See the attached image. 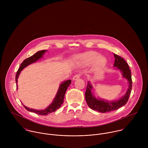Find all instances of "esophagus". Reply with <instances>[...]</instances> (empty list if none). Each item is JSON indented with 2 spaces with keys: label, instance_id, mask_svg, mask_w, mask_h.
<instances>
[{
  "label": "esophagus",
  "instance_id": "esophagus-1",
  "mask_svg": "<svg viewBox=\"0 0 148 148\" xmlns=\"http://www.w3.org/2000/svg\"><path fill=\"white\" fill-rule=\"evenodd\" d=\"M80 75L79 74L76 75H75V76L73 77V78H72V80H73V81L77 80H78V79L80 78Z\"/></svg>",
  "mask_w": 148,
  "mask_h": 148
}]
</instances>
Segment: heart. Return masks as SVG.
<instances>
[{
    "mask_svg": "<svg viewBox=\"0 0 148 148\" xmlns=\"http://www.w3.org/2000/svg\"><path fill=\"white\" fill-rule=\"evenodd\" d=\"M76 59L77 62L83 65H89L92 63L97 68L103 67L107 62V59L103 55L95 51H89L76 56Z\"/></svg>",
    "mask_w": 148,
    "mask_h": 148,
    "instance_id": "obj_1",
    "label": "heart"
}]
</instances>
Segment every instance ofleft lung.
Wrapping results in <instances>:
<instances>
[{
	"label": "left lung",
	"mask_w": 148,
	"mask_h": 148,
	"mask_svg": "<svg viewBox=\"0 0 148 148\" xmlns=\"http://www.w3.org/2000/svg\"><path fill=\"white\" fill-rule=\"evenodd\" d=\"M114 56L115 60L113 67H114L115 69L119 70L122 74L123 77L126 79L127 80L128 88L125 94L120 99L108 101V100L102 99L100 97L96 98L92 90L93 87L89 81L87 84L86 89L85 93V100L90 108L101 113L109 112L117 110L123 106H125L129 99L132 90V81L131 72L128 64L123 58L119 55L114 53Z\"/></svg>",
	"instance_id": "1"
}]
</instances>
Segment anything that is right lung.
<instances>
[{
	"label": "right lung",
	"mask_w": 148,
	"mask_h": 148,
	"mask_svg": "<svg viewBox=\"0 0 148 148\" xmlns=\"http://www.w3.org/2000/svg\"><path fill=\"white\" fill-rule=\"evenodd\" d=\"M47 50H42V51H39L35 53L34 55L31 56V57L25 59L23 63L21 64L17 73L15 77V80H16V88L18 89V79L19 76V75L21 72V71L27 66L28 65L31 64L35 63L37 62L38 60L42 58L43 55H44L45 52H47ZM71 84V80H68L64 81L63 83H62L58 90V92L56 93V95L53 99L52 103L47 107L45 109H42V110H36V109H34L32 108H29L26 106H24L23 104L22 103V105L24 106V107L28 110L31 112H34L35 113H36L40 115H47L52 112H55L57 109L60 108V106L63 104L64 102V99L65 96V93L66 91L67 88Z\"/></svg>",
	"instance_id": "right-lung-1"
}]
</instances>
